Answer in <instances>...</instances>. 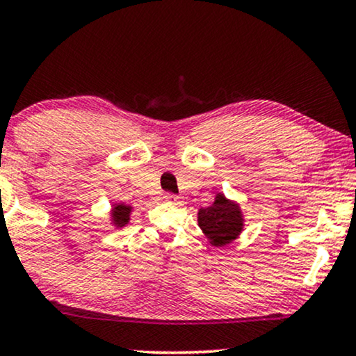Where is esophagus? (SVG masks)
Here are the masks:
<instances>
[{"label":"esophagus","mask_w":356,"mask_h":356,"mask_svg":"<svg viewBox=\"0 0 356 356\" xmlns=\"http://www.w3.org/2000/svg\"><path fill=\"white\" fill-rule=\"evenodd\" d=\"M164 200H165V202H169V204H174V205H182V204H184L182 197L174 195V193H165V195H164Z\"/></svg>","instance_id":"34e87169"}]
</instances>
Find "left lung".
Here are the masks:
<instances>
[{
	"label": "left lung",
	"mask_w": 356,
	"mask_h": 356,
	"mask_svg": "<svg viewBox=\"0 0 356 356\" xmlns=\"http://www.w3.org/2000/svg\"><path fill=\"white\" fill-rule=\"evenodd\" d=\"M197 222L211 246L222 248L230 245L241 235L245 228V217L238 202L225 197L218 192L213 204L197 211Z\"/></svg>",
	"instance_id": "left-lung-1"
}]
</instances>
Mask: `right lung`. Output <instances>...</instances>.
I'll return each instance as SVG.
<instances>
[{"label":"right lung","instance_id":"right-lung-1","mask_svg":"<svg viewBox=\"0 0 356 356\" xmlns=\"http://www.w3.org/2000/svg\"><path fill=\"white\" fill-rule=\"evenodd\" d=\"M131 211H133L131 205L123 204V202H120V204H113L110 210L111 225H113L115 228L126 227V225L129 223V218H131Z\"/></svg>","mask_w":356,"mask_h":356}]
</instances>
